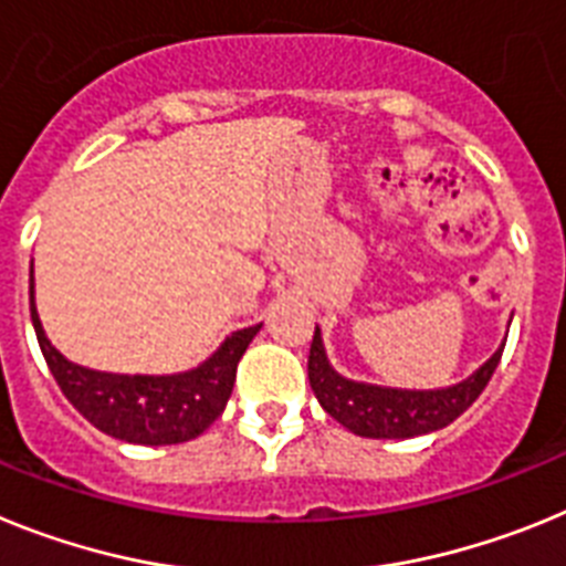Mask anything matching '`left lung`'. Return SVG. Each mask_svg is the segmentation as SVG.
<instances>
[{
  "label": "left lung",
  "mask_w": 566,
  "mask_h": 566,
  "mask_svg": "<svg viewBox=\"0 0 566 566\" xmlns=\"http://www.w3.org/2000/svg\"><path fill=\"white\" fill-rule=\"evenodd\" d=\"M504 353V344L470 378L444 390H396L338 376L327 361L322 333H313L307 376L318 405L342 427L365 439H412L455 421L488 387Z\"/></svg>",
  "instance_id": "left-lung-1"
}]
</instances>
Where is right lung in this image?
<instances>
[{"label":"right lung","mask_w":566,"mask_h":566,"mask_svg":"<svg viewBox=\"0 0 566 566\" xmlns=\"http://www.w3.org/2000/svg\"><path fill=\"white\" fill-rule=\"evenodd\" d=\"M31 318L39 347L65 399L96 430L130 444H181L208 430L224 412L233 392L235 367L262 324L230 333L222 347L199 367L174 376H122L73 365L48 342L33 302L31 270Z\"/></svg>","instance_id":"right-lung-1"}]
</instances>
